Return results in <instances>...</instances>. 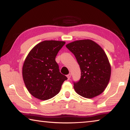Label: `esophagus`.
<instances>
[{
    "label": "esophagus",
    "instance_id": "1",
    "mask_svg": "<svg viewBox=\"0 0 130 130\" xmlns=\"http://www.w3.org/2000/svg\"><path fill=\"white\" fill-rule=\"evenodd\" d=\"M71 76H72V74H70V73L68 74V75H67V77H68V79H69H69L70 78V77H71Z\"/></svg>",
    "mask_w": 130,
    "mask_h": 130
}]
</instances>
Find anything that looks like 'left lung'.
Here are the masks:
<instances>
[{
    "label": "left lung",
    "mask_w": 130,
    "mask_h": 130,
    "mask_svg": "<svg viewBox=\"0 0 130 130\" xmlns=\"http://www.w3.org/2000/svg\"><path fill=\"white\" fill-rule=\"evenodd\" d=\"M75 56L81 70V78L74 82L79 95L92 99L103 92L111 77V68L106 54L91 39L78 40L66 45Z\"/></svg>",
    "instance_id": "obj_1"
}]
</instances>
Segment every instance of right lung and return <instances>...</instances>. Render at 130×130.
Listing matches in <instances>:
<instances>
[{"mask_svg": "<svg viewBox=\"0 0 130 130\" xmlns=\"http://www.w3.org/2000/svg\"><path fill=\"white\" fill-rule=\"evenodd\" d=\"M65 43L60 41H42L26 57L22 68L23 79L29 93L38 99L46 100L53 98L68 79L60 72L55 60Z\"/></svg>", "mask_w": 130, "mask_h": 130, "instance_id": "1", "label": "right lung"}]
</instances>
